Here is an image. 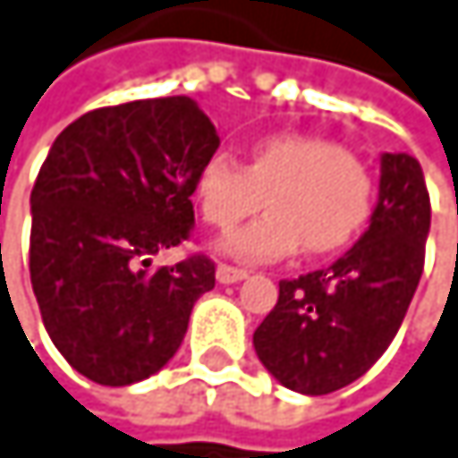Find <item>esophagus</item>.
Segmentation results:
<instances>
[{"label":"esophagus","instance_id":"obj_1","mask_svg":"<svg viewBox=\"0 0 458 458\" xmlns=\"http://www.w3.org/2000/svg\"><path fill=\"white\" fill-rule=\"evenodd\" d=\"M242 279H247V271L244 268L227 266V263H219L216 266V282L219 284H233V282H242Z\"/></svg>","mask_w":458,"mask_h":458}]
</instances>
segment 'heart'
<instances>
[{"label": "heart", "mask_w": 458, "mask_h": 458, "mask_svg": "<svg viewBox=\"0 0 458 458\" xmlns=\"http://www.w3.org/2000/svg\"><path fill=\"white\" fill-rule=\"evenodd\" d=\"M263 192L271 211L225 236V255L258 263L301 244L310 255H331L358 236L372 208V179L361 162L334 140L296 132L258 140L247 165L214 154L195 182L200 214L219 231L258 211Z\"/></svg>", "instance_id": "obj_1"}]
</instances>
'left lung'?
<instances>
[{"label": "left lung", "instance_id": "1", "mask_svg": "<svg viewBox=\"0 0 458 458\" xmlns=\"http://www.w3.org/2000/svg\"><path fill=\"white\" fill-rule=\"evenodd\" d=\"M429 222L418 159L383 154L369 227L328 268L279 282L276 307L252 336L260 364L307 396L339 391L369 372L415 296Z\"/></svg>", "mask_w": 458, "mask_h": 458}]
</instances>
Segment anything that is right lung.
I'll return each mask as SVG.
<instances>
[{
    "label": "right lung",
    "mask_w": 458,
    "mask_h": 458,
    "mask_svg": "<svg viewBox=\"0 0 458 458\" xmlns=\"http://www.w3.org/2000/svg\"><path fill=\"white\" fill-rule=\"evenodd\" d=\"M216 146L190 97L97 108L54 140L29 200V274L51 342L83 377L132 386L176 355L214 263L148 266L190 236Z\"/></svg>",
    "instance_id": "add662e5"
}]
</instances>
